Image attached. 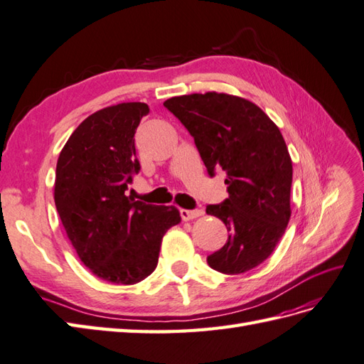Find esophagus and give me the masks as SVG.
I'll list each match as a JSON object with an SVG mask.
<instances>
[{"instance_id":"esophagus-1","label":"esophagus","mask_w":364,"mask_h":364,"mask_svg":"<svg viewBox=\"0 0 364 364\" xmlns=\"http://www.w3.org/2000/svg\"><path fill=\"white\" fill-rule=\"evenodd\" d=\"M180 214H181V218H183L184 222H189V220H193V218H198V217H201L203 214H205V210H201V209H197V210L181 209V210H180Z\"/></svg>"}]
</instances>
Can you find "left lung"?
Wrapping results in <instances>:
<instances>
[{
	"instance_id": "obj_1",
	"label": "left lung",
	"mask_w": 364,
	"mask_h": 364,
	"mask_svg": "<svg viewBox=\"0 0 364 364\" xmlns=\"http://www.w3.org/2000/svg\"><path fill=\"white\" fill-rule=\"evenodd\" d=\"M193 136L209 175L226 171L230 197L209 205L230 231L223 248L208 256L210 268L240 274L274 251L289 225L293 166L279 127L251 100L226 92H193L167 99Z\"/></svg>"
}]
</instances>
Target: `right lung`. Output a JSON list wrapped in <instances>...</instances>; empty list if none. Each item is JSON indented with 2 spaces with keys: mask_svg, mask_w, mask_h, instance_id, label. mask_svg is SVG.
Returning a JSON list of instances; mask_svg holds the SVG:
<instances>
[{
  "mask_svg": "<svg viewBox=\"0 0 364 364\" xmlns=\"http://www.w3.org/2000/svg\"><path fill=\"white\" fill-rule=\"evenodd\" d=\"M149 113L144 102H122L90 114L57 159L54 201L82 264L102 281L130 285L158 264L168 228L181 222L175 206L127 196L139 172L134 132Z\"/></svg>",
  "mask_w": 364,
  "mask_h": 364,
  "instance_id": "add662e5",
  "label": "right lung"
}]
</instances>
